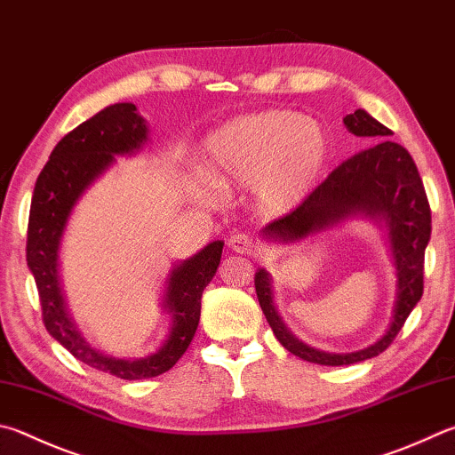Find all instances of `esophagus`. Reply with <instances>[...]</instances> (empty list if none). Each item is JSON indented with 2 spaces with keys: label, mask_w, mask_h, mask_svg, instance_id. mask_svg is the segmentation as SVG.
Returning a JSON list of instances; mask_svg holds the SVG:
<instances>
[{
  "label": "esophagus",
  "mask_w": 455,
  "mask_h": 455,
  "mask_svg": "<svg viewBox=\"0 0 455 455\" xmlns=\"http://www.w3.org/2000/svg\"><path fill=\"white\" fill-rule=\"evenodd\" d=\"M228 246L233 249L235 252H241V254H252L259 251V246H256L254 238L244 235V233H238V235H233L228 238Z\"/></svg>",
  "instance_id": "34e87169"
}]
</instances>
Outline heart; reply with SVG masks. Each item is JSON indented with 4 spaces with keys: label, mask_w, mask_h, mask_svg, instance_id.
Returning a JSON list of instances; mask_svg holds the SVG:
<instances>
[{
    "label": "heart",
    "mask_w": 455,
    "mask_h": 455,
    "mask_svg": "<svg viewBox=\"0 0 455 455\" xmlns=\"http://www.w3.org/2000/svg\"><path fill=\"white\" fill-rule=\"evenodd\" d=\"M206 155L225 183L252 185L260 211L283 214L316 185L328 159V137L300 113L272 109L214 131Z\"/></svg>",
    "instance_id": "1"
}]
</instances>
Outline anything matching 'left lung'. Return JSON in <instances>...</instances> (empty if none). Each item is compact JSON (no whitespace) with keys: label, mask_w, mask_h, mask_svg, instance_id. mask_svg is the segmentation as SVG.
<instances>
[{"label":"left lung","mask_w":455,"mask_h":455,"mask_svg":"<svg viewBox=\"0 0 455 455\" xmlns=\"http://www.w3.org/2000/svg\"><path fill=\"white\" fill-rule=\"evenodd\" d=\"M344 125L356 137L376 141L338 164L296 209L268 222L262 233L280 241H296L342 220L348 214H378L390 228L395 267H398V304L387 332L370 348L352 354H326L308 348L288 332L272 302L270 278L264 270L254 276L256 296L276 340L312 364L348 366L382 354L408 320L424 294V254L432 235V211L411 155L394 141H378L392 131L364 109L346 115Z\"/></svg>","instance_id":"1"}]
</instances>
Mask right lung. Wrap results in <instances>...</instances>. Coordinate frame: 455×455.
<instances>
[{"instance_id": "add662e5", "label": "right lung", "mask_w": 455, "mask_h": 455, "mask_svg": "<svg viewBox=\"0 0 455 455\" xmlns=\"http://www.w3.org/2000/svg\"><path fill=\"white\" fill-rule=\"evenodd\" d=\"M147 141L145 121L133 103H115L65 135L39 172L28 222V267L36 278L41 316L47 332L84 364L109 371L121 379L159 376L187 352L201 318V296L219 268L222 244L214 241L172 270L167 308L172 314L169 340L143 360H115L89 348L65 310L57 251L73 204L79 195L113 161V155L133 153Z\"/></svg>"}]
</instances>
